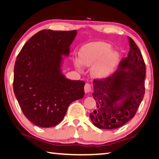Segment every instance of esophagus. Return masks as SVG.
<instances>
[{
  "mask_svg": "<svg viewBox=\"0 0 159 159\" xmlns=\"http://www.w3.org/2000/svg\"><path fill=\"white\" fill-rule=\"evenodd\" d=\"M91 85L89 84H88V83H86L84 85V92L85 93H89V92H91Z\"/></svg>",
  "mask_w": 159,
  "mask_h": 159,
  "instance_id": "obj_1",
  "label": "esophagus"
}]
</instances>
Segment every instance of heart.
<instances>
[{
  "mask_svg": "<svg viewBox=\"0 0 159 159\" xmlns=\"http://www.w3.org/2000/svg\"><path fill=\"white\" fill-rule=\"evenodd\" d=\"M112 47L105 42L86 44L80 48L79 60H75L74 65L80 70L81 65L92 67L91 72L94 77L104 78L109 76L119 64L120 56Z\"/></svg>",
  "mask_w": 159,
  "mask_h": 159,
  "instance_id": "heart-1",
  "label": "heart"
}]
</instances>
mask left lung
I'll return each instance as SVG.
<instances>
[{
  "label": "left lung",
  "instance_id": "obj_1",
  "mask_svg": "<svg viewBox=\"0 0 159 159\" xmlns=\"http://www.w3.org/2000/svg\"><path fill=\"white\" fill-rule=\"evenodd\" d=\"M130 51L111 76L93 81L97 109L89 114L94 125L113 129L133 118L145 93L146 67L137 45L128 37Z\"/></svg>",
  "mask_w": 159,
  "mask_h": 159
}]
</instances>
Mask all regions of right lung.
Instances as JSON below:
<instances>
[{
  "mask_svg": "<svg viewBox=\"0 0 159 159\" xmlns=\"http://www.w3.org/2000/svg\"><path fill=\"white\" fill-rule=\"evenodd\" d=\"M77 30H43L21 49L14 66L13 91L26 118L36 126L60 123L69 105L84 96L85 82L62 72V56L70 55Z\"/></svg>",
  "mask_w": 159,
  "mask_h": 159,
  "instance_id": "add662e5",
  "label": "right lung"
}]
</instances>
